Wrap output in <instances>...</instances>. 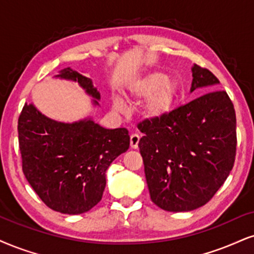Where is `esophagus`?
I'll return each instance as SVG.
<instances>
[{
	"label": "esophagus",
	"instance_id": "obj_1",
	"mask_svg": "<svg viewBox=\"0 0 254 254\" xmlns=\"http://www.w3.org/2000/svg\"><path fill=\"white\" fill-rule=\"evenodd\" d=\"M139 141H140V136L137 134H132L130 135V147L133 149H136L139 147Z\"/></svg>",
	"mask_w": 254,
	"mask_h": 254
}]
</instances>
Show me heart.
<instances>
[{"mask_svg":"<svg viewBox=\"0 0 254 254\" xmlns=\"http://www.w3.org/2000/svg\"><path fill=\"white\" fill-rule=\"evenodd\" d=\"M180 93V84L162 71H147L134 77L127 84L126 99L129 102L145 100L141 107V118L146 121L164 120L173 111ZM113 107L117 112L125 111V103L120 99L114 100Z\"/></svg>","mask_w":254,"mask_h":254,"instance_id":"obj_1","label":"heart"}]
</instances>
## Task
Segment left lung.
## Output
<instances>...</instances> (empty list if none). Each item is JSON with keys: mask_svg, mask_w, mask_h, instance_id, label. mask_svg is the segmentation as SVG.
<instances>
[{"mask_svg": "<svg viewBox=\"0 0 254 254\" xmlns=\"http://www.w3.org/2000/svg\"><path fill=\"white\" fill-rule=\"evenodd\" d=\"M190 93L219 80L193 64ZM139 148L152 201L168 212L207 203L232 171L237 148L233 103L224 90L203 94L161 121H143Z\"/></svg>", "mask_w": 254, "mask_h": 254, "instance_id": "obj_1", "label": "left lung"}]
</instances>
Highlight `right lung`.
I'll return each mask as SVG.
<instances>
[{
  "instance_id": "right-lung-1",
  "label": "right lung",
  "mask_w": 254,
  "mask_h": 254,
  "mask_svg": "<svg viewBox=\"0 0 254 254\" xmlns=\"http://www.w3.org/2000/svg\"><path fill=\"white\" fill-rule=\"evenodd\" d=\"M54 77L77 82L93 106H100V93L89 77L70 67ZM17 129L26 179L49 208L64 214L93 208L102 198L108 167L129 148L126 128L106 129L90 117L55 121L33 103L24 105Z\"/></svg>"
}]
</instances>
